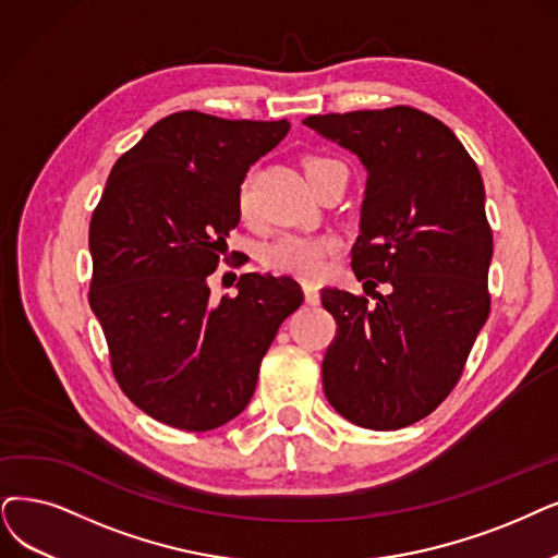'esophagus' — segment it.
<instances>
[{
	"label": "esophagus",
	"mask_w": 558,
	"mask_h": 558,
	"mask_svg": "<svg viewBox=\"0 0 558 558\" xmlns=\"http://www.w3.org/2000/svg\"><path fill=\"white\" fill-rule=\"evenodd\" d=\"M302 288H304V300H306V304H311V306L320 304V293H318V286H316L314 281H304Z\"/></svg>",
	"instance_id": "obj_1"
}]
</instances>
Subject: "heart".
Returning <instances> with one entry per match:
<instances>
[{
	"label": "heart",
	"mask_w": 558,
	"mask_h": 558,
	"mask_svg": "<svg viewBox=\"0 0 558 558\" xmlns=\"http://www.w3.org/2000/svg\"><path fill=\"white\" fill-rule=\"evenodd\" d=\"M337 160L329 158H308L304 162L306 178L314 173L316 169L331 165ZM238 210L242 219H250L254 210V198H252V178H244V183L240 187L238 196ZM333 240L329 238H314V235H302V233H286L270 242L263 252V260L267 267H272L275 272H288V275H298L304 279L318 277L325 267V258L329 252H333Z\"/></svg>",
	"instance_id": "heart-1"
}]
</instances>
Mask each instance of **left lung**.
I'll return each instance as SVG.
<instances>
[{"label": "left lung", "mask_w": 558, "mask_h": 558, "mask_svg": "<svg viewBox=\"0 0 558 558\" xmlns=\"http://www.w3.org/2000/svg\"><path fill=\"white\" fill-rule=\"evenodd\" d=\"M304 125L368 171L350 256L372 300L320 291L337 320L325 396L354 426L405 428L453 391L489 314L493 229L481 171L451 128L408 105L306 117Z\"/></svg>", "instance_id": "obj_1"}]
</instances>
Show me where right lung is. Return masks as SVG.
Returning a JSON list of instances; mask_svg holds the SVG:
<instances>
[{
    "mask_svg": "<svg viewBox=\"0 0 558 558\" xmlns=\"http://www.w3.org/2000/svg\"><path fill=\"white\" fill-rule=\"evenodd\" d=\"M288 130L286 119L175 111L121 155L94 210L88 304L111 371L171 428L206 433L247 408L279 325L304 300L295 279L256 272L240 277L235 298L210 302L208 288L240 221L244 175Z\"/></svg>",
    "mask_w": 558,
    "mask_h": 558,
    "instance_id": "1",
    "label": "right lung"
}]
</instances>
